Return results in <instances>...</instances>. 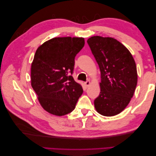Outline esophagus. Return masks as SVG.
Returning <instances> with one entry per match:
<instances>
[{
    "instance_id": "34e87169",
    "label": "esophagus",
    "mask_w": 156,
    "mask_h": 156,
    "mask_svg": "<svg viewBox=\"0 0 156 156\" xmlns=\"http://www.w3.org/2000/svg\"><path fill=\"white\" fill-rule=\"evenodd\" d=\"M90 81H89V80H87V82H84V84H85V86H86V87H88V86L90 85Z\"/></svg>"
}]
</instances>
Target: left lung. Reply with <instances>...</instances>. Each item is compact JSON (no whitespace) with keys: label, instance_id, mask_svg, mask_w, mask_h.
Listing matches in <instances>:
<instances>
[{"label":"left lung","instance_id":"obj_1","mask_svg":"<svg viewBox=\"0 0 156 156\" xmlns=\"http://www.w3.org/2000/svg\"><path fill=\"white\" fill-rule=\"evenodd\" d=\"M87 43L101 71V92L94 107L101 115H118L128 105L137 83L136 64L131 54L112 37L93 36Z\"/></svg>","mask_w":156,"mask_h":156}]
</instances>
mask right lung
<instances>
[{"mask_svg":"<svg viewBox=\"0 0 156 156\" xmlns=\"http://www.w3.org/2000/svg\"><path fill=\"white\" fill-rule=\"evenodd\" d=\"M84 45L82 37H55L39 46L31 64V86L49 113L71 112L83 92L73 78L75 57Z\"/></svg>","mask_w":156,"mask_h":156,"instance_id":"right-lung-1","label":"right lung"}]
</instances>
